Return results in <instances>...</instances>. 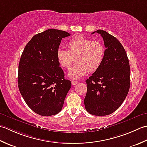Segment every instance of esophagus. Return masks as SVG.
<instances>
[{"mask_svg": "<svg viewBox=\"0 0 147 147\" xmlns=\"http://www.w3.org/2000/svg\"><path fill=\"white\" fill-rule=\"evenodd\" d=\"M78 84V82L77 80H71V84L72 85H76Z\"/></svg>", "mask_w": 147, "mask_h": 147, "instance_id": "esophagus-1", "label": "esophagus"}]
</instances>
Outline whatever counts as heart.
Masks as SVG:
<instances>
[{
    "label": "heart",
    "mask_w": 147,
    "mask_h": 147,
    "mask_svg": "<svg viewBox=\"0 0 147 147\" xmlns=\"http://www.w3.org/2000/svg\"><path fill=\"white\" fill-rule=\"evenodd\" d=\"M69 50L61 47L57 50L56 58L62 68L68 69L76 59L77 65L70 70L68 76L71 79H77L89 72L96 71L104 59L105 47L99 41L78 35L68 43Z\"/></svg>",
    "instance_id": "obj_1"
}]
</instances>
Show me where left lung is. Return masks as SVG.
<instances>
[{
	"instance_id": "left-lung-1",
	"label": "left lung",
	"mask_w": 147,
	"mask_h": 147,
	"mask_svg": "<svg viewBox=\"0 0 147 147\" xmlns=\"http://www.w3.org/2000/svg\"><path fill=\"white\" fill-rule=\"evenodd\" d=\"M103 38L105 55L98 69L86 80V110L92 115L104 116L114 112L123 103L130 88V66L121 42L106 31L98 30Z\"/></svg>"
}]
</instances>
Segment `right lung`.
I'll use <instances>...</instances> for the list:
<instances>
[{
	"mask_svg": "<svg viewBox=\"0 0 147 147\" xmlns=\"http://www.w3.org/2000/svg\"><path fill=\"white\" fill-rule=\"evenodd\" d=\"M67 32L48 29L34 35L26 45L18 66V88L27 105L42 116L61 111L71 88L57 61L56 52Z\"/></svg>",
	"mask_w": 147,
	"mask_h": 147,
	"instance_id": "1",
	"label": "right lung"
}]
</instances>
